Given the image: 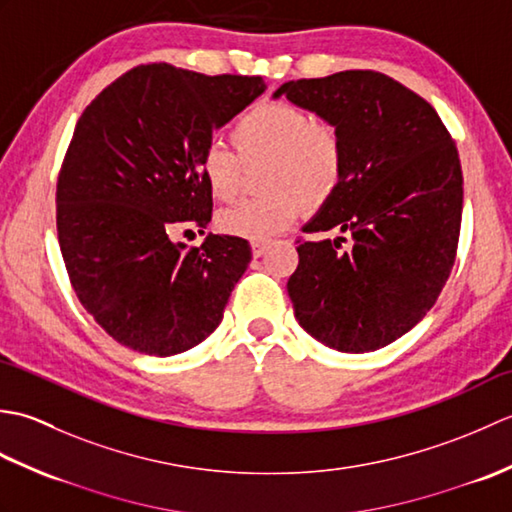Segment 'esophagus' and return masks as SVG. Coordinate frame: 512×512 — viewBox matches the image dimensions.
<instances>
[{
    "label": "esophagus",
    "mask_w": 512,
    "mask_h": 512,
    "mask_svg": "<svg viewBox=\"0 0 512 512\" xmlns=\"http://www.w3.org/2000/svg\"><path fill=\"white\" fill-rule=\"evenodd\" d=\"M268 242H253V244H250V248H253V255L255 257H262L264 253H266V250H268Z\"/></svg>",
    "instance_id": "obj_1"
}]
</instances>
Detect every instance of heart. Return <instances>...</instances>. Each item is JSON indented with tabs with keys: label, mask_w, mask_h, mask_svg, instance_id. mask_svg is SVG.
I'll list each match as a JSON object with an SVG mask.
<instances>
[{
	"label": "heart",
	"mask_w": 512,
	"mask_h": 512,
	"mask_svg": "<svg viewBox=\"0 0 512 512\" xmlns=\"http://www.w3.org/2000/svg\"><path fill=\"white\" fill-rule=\"evenodd\" d=\"M237 154L220 145L204 151L206 189L220 202H233L244 182V167L268 165L264 198H250L217 217L224 233L266 242L297 220L306 206L317 211L339 191L345 176L341 129L319 121L303 107L262 103L239 118L231 132Z\"/></svg>",
	"instance_id": "b5f03b06"
}]
</instances>
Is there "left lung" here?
<instances>
[{"mask_svg": "<svg viewBox=\"0 0 512 512\" xmlns=\"http://www.w3.org/2000/svg\"><path fill=\"white\" fill-rule=\"evenodd\" d=\"M281 94L345 140L341 187L303 226L312 239H297L295 317L332 350L374 352L422 321L451 275L464 195L458 147L422 96L374 70L288 81ZM330 230L342 235L325 238Z\"/></svg>", "mask_w": 512, "mask_h": 512, "instance_id": "obj_1", "label": "left lung"}]
</instances>
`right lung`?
<instances>
[{"instance_id":"add662e5","label":"right lung","mask_w":512,"mask_h":512,"mask_svg":"<svg viewBox=\"0 0 512 512\" xmlns=\"http://www.w3.org/2000/svg\"><path fill=\"white\" fill-rule=\"evenodd\" d=\"M264 90L262 76L149 63L107 85L76 123L57 180L61 255L83 308L129 350L187 352L222 323L250 244L169 235L211 222L204 151Z\"/></svg>"}]
</instances>
